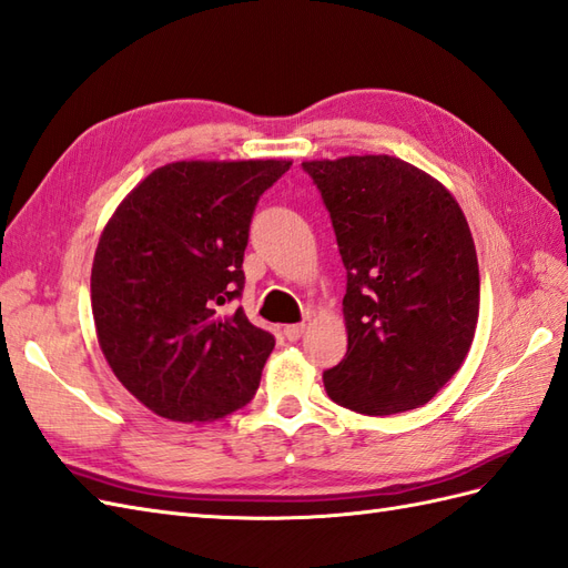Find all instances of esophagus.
Listing matches in <instances>:
<instances>
[{
  "label": "esophagus",
  "instance_id": "1",
  "mask_svg": "<svg viewBox=\"0 0 568 568\" xmlns=\"http://www.w3.org/2000/svg\"><path fill=\"white\" fill-rule=\"evenodd\" d=\"M283 333H285L287 341H300L302 333H304V324H290V326L283 328Z\"/></svg>",
  "mask_w": 568,
  "mask_h": 568
}]
</instances>
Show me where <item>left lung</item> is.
I'll list each match as a JSON object with an SVG mask.
<instances>
[{"mask_svg": "<svg viewBox=\"0 0 568 568\" xmlns=\"http://www.w3.org/2000/svg\"><path fill=\"white\" fill-rule=\"evenodd\" d=\"M336 230L347 353L324 372L333 403L394 415L429 403L479 314L475 242L448 189L396 155L304 160Z\"/></svg>", "mask_w": 568, "mask_h": 568, "instance_id": "1", "label": "left lung"}]
</instances>
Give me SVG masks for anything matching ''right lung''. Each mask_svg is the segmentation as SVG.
Listing matches in <instances>:
<instances>
[{
	"instance_id": "1",
	"label": "right lung",
	"mask_w": 568,
	"mask_h": 568,
	"mask_svg": "<svg viewBox=\"0 0 568 568\" xmlns=\"http://www.w3.org/2000/svg\"><path fill=\"white\" fill-rule=\"evenodd\" d=\"M293 160H178L153 170L100 235L91 304L122 386L172 423H213L256 394L273 336L242 307L258 196Z\"/></svg>"
}]
</instances>
